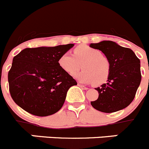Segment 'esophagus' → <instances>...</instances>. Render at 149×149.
Returning <instances> with one entry per match:
<instances>
[{"label":"esophagus","mask_w":149,"mask_h":149,"mask_svg":"<svg viewBox=\"0 0 149 149\" xmlns=\"http://www.w3.org/2000/svg\"><path fill=\"white\" fill-rule=\"evenodd\" d=\"M78 85H79V87H81V89H83V90H87V89H88V88H87V87H86L85 86L82 85V84H78Z\"/></svg>","instance_id":"1"}]
</instances>
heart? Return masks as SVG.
Wrapping results in <instances>:
<instances>
[{"instance_id": "b5f03b06", "label": "heart", "mask_w": 149, "mask_h": 149, "mask_svg": "<svg viewBox=\"0 0 149 149\" xmlns=\"http://www.w3.org/2000/svg\"><path fill=\"white\" fill-rule=\"evenodd\" d=\"M59 65L64 71L73 74L82 68L83 70L73 76L83 83L93 82L100 85L107 80L111 70L109 59L98 49L81 45L73 50V55L65 52L60 56Z\"/></svg>"}]
</instances>
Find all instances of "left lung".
<instances>
[{"mask_svg": "<svg viewBox=\"0 0 149 149\" xmlns=\"http://www.w3.org/2000/svg\"><path fill=\"white\" fill-rule=\"evenodd\" d=\"M90 46L102 51L111 65L107 83L95 88L99 95L91 105L106 113L124 109L134 100L141 81L140 59L130 48L112 41L92 43Z\"/></svg>", "mask_w": 149, "mask_h": 149, "instance_id": "8db88e82", "label": "left lung"}]
</instances>
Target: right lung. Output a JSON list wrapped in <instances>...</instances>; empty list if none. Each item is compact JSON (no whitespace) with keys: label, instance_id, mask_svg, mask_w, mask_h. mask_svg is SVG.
<instances>
[{"label":"right lung","instance_id":"right-lung-1","mask_svg":"<svg viewBox=\"0 0 149 149\" xmlns=\"http://www.w3.org/2000/svg\"><path fill=\"white\" fill-rule=\"evenodd\" d=\"M73 45L27 48L15 56L8 81L11 96L18 106L40 117L62 108L68 90L77 82L60 68L59 59Z\"/></svg>","mask_w":149,"mask_h":149}]
</instances>
